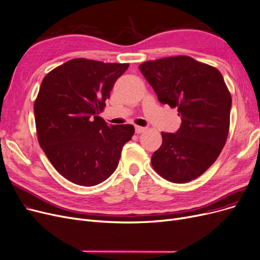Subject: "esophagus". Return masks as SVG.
Returning <instances> with one entry per match:
<instances>
[{"instance_id": "obj_1", "label": "esophagus", "mask_w": 260, "mask_h": 260, "mask_svg": "<svg viewBox=\"0 0 260 260\" xmlns=\"http://www.w3.org/2000/svg\"><path fill=\"white\" fill-rule=\"evenodd\" d=\"M145 129H146V128H145V127H142V126H136V127H135V132H136L137 134H141V133H143Z\"/></svg>"}]
</instances>
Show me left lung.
<instances>
[{
    "label": "left lung",
    "mask_w": 260,
    "mask_h": 260,
    "mask_svg": "<svg viewBox=\"0 0 260 260\" xmlns=\"http://www.w3.org/2000/svg\"><path fill=\"white\" fill-rule=\"evenodd\" d=\"M139 70L161 104L177 107L179 129L161 133L152 156L154 170L173 183H187L216 161L230 131L232 96L219 70L189 56L145 61Z\"/></svg>",
    "instance_id": "1"
}]
</instances>
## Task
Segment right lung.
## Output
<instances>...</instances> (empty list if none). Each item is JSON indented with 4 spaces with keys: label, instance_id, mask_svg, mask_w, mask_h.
I'll return each instance as SVG.
<instances>
[{
    "label": "right lung",
    "instance_id": "right-lung-1",
    "mask_svg": "<svg viewBox=\"0 0 260 260\" xmlns=\"http://www.w3.org/2000/svg\"><path fill=\"white\" fill-rule=\"evenodd\" d=\"M128 66L75 58L41 83L34 104L39 144L57 172L76 185L106 180L135 133L131 124L108 126L99 116Z\"/></svg>",
    "mask_w": 260,
    "mask_h": 260
}]
</instances>
